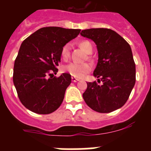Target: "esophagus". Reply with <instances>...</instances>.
<instances>
[{
  "label": "esophagus",
  "mask_w": 151,
  "mask_h": 151,
  "mask_svg": "<svg viewBox=\"0 0 151 151\" xmlns=\"http://www.w3.org/2000/svg\"><path fill=\"white\" fill-rule=\"evenodd\" d=\"M71 80H72V82H77L80 80V79L76 78V77H71Z\"/></svg>",
  "instance_id": "1"
}]
</instances>
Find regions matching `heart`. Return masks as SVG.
<instances>
[{
	"instance_id": "heart-1",
	"label": "heart",
	"mask_w": 151,
	"mask_h": 151,
	"mask_svg": "<svg viewBox=\"0 0 151 151\" xmlns=\"http://www.w3.org/2000/svg\"><path fill=\"white\" fill-rule=\"evenodd\" d=\"M79 46L81 47L87 54H91L93 51V46L88 41L84 40L81 41L79 43ZM70 50H71V45L70 44H66L62 47L60 55H61L62 58L64 60H67L70 56ZM63 71L69 73L72 77H84L85 74L90 71L91 70V66L88 63H71L66 66H63Z\"/></svg>"
}]
</instances>
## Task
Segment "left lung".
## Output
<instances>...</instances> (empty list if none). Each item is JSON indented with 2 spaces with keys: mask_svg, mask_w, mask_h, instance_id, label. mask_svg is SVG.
<instances>
[{
  "mask_svg": "<svg viewBox=\"0 0 151 151\" xmlns=\"http://www.w3.org/2000/svg\"><path fill=\"white\" fill-rule=\"evenodd\" d=\"M82 36L96 45L99 59L93 76L99 81L88 83L83 94L89 107L101 113L119 109L127 101L136 82V68L130 45L111 29L82 30Z\"/></svg>",
  "mask_w": 151,
  "mask_h": 151,
  "instance_id": "1",
  "label": "left lung"
}]
</instances>
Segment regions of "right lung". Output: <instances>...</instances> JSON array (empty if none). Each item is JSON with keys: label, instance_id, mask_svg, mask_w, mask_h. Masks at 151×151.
<instances>
[{"label": "right lung", "instance_id": "add662e5", "mask_svg": "<svg viewBox=\"0 0 151 151\" xmlns=\"http://www.w3.org/2000/svg\"><path fill=\"white\" fill-rule=\"evenodd\" d=\"M80 30L46 27L22 42L14 61L13 82L21 103L29 110L46 115L62 104L71 84V75H51L58 71L56 67L60 62L62 47L77 37Z\"/></svg>", "mask_w": 151, "mask_h": 151}]
</instances>
